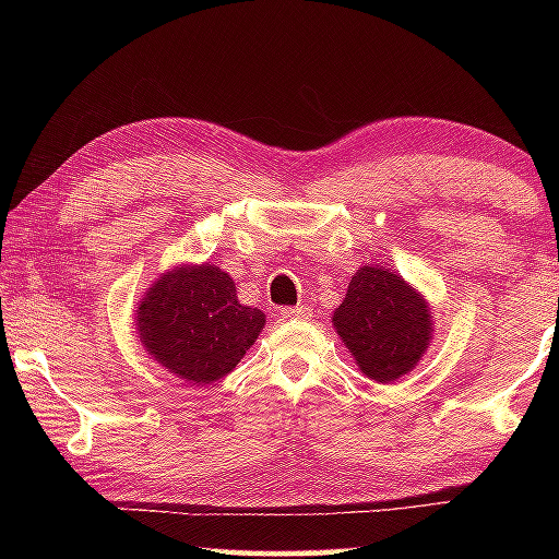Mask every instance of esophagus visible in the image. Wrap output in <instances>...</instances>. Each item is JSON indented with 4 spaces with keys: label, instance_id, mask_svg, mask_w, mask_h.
<instances>
[{
    "label": "esophagus",
    "instance_id": "34e87169",
    "mask_svg": "<svg viewBox=\"0 0 559 559\" xmlns=\"http://www.w3.org/2000/svg\"><path fill=\"white\" fill-rule=\"evenodd\" d=\"M308 316V308L306 306H293V308H281V318H288V320H300Z\"/></svg>",
    "mask_w": 559,
    "mask_h": 559
}]
</instances>
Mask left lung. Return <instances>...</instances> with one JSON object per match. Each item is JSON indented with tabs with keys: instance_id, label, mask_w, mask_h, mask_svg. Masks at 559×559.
<instances>
[{
	"instance_id": "obj_1",
	"label": "left lung",
	"mask_w": 559,
	"mask_h": 559,
	"mask_svg": "<svg viewBox=\"0 0 559 559\" xmlns=\"http://www.w3.org/2000/svg\"><path fill=\"white\" fill-rule=\"evenodd\" d=\"M333 328L367 380L390 384L409 374L433 340L429 300L400 273L362 266L333 310Z\"/></svg>"
}]
</instances>
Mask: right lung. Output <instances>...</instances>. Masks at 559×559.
Here are the masks:
<instances>
[{
	"label": "right lung",
	"mask_w": 559,
	"mask_h": 559,
	"mask_svg": "<svg viewBox=\"0 0 559 559\" xmlns=\"http://www.w3.org/2000/svg\"><path fill=\"white\" fill-rule=\"evenodd\" d=\"M266 316L241 306L231 276L214 263L159 273L135 310L145 353L187 384H212L241 362Z\"/></svg>",
	"instance_id": "1"
}]
</instances>
